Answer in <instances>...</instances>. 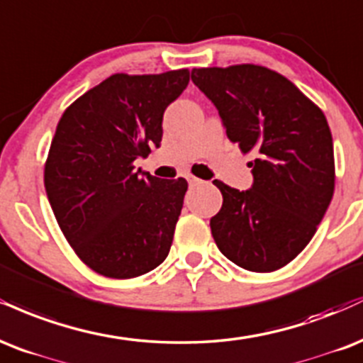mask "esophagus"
<instances>
[{
	"label": "esophagus",
	"mask_w": 363,
	"mask_h": 363,
	"mask_svg": "<svg viewBox=\"0 0 363 363\" xmlns=\"http://www.w3.org/2000/svg\"><path fill=\"white\" fill-rule=\"evenodd\" d=\"M186 180H189L190 186H195V185H200V183H203L202 180H200V178L194 177V174H189V177H186Z\"/></svg>",
	"instance_id": "obj_1"
}]
</instances>
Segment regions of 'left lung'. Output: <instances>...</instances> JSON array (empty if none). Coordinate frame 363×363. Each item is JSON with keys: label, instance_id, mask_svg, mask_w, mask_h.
Returning a JSON list of instances; mask_svg holds the SVG:
<instances>
[{"label": "left lung", "instance_id": "1", "mask_svg": "<svg viewBox=\"0 0 363 363\" xmlns=\"http://www.w3.org/2000/svg\"><path fill=\"white\" fill-rule=\"evenodd\" d=\"M191 81L219 110L229 140L257 155L250 190L214 180L223 194L211 219L217 248L245 270H279L313 240L333 199L325 113L292 81L257 64L195 67Z\"/></svg>", "mask_w": 363, "mask_h": 363}]
</instances>
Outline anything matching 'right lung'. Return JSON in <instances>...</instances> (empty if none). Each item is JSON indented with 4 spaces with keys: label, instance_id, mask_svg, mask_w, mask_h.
I'll return each mask as SVG.
<instances>
[{
    "label": "right lung",
    "instance_id": "add662e5",
    "mask_svg": "<svg viewBox=\"0 0 363 363\" xmlns=\"http://www.w3.org/2000/svg\"><path fill=\"white\" fill-rule=\"evenodd\" d=\"M189 81V69L117 72L72 101L57 123L47 199L71 248L96 274L134 279L168 257L189 183L134 172V161L160 146L166 106Z\"/></svg>",
    "mask_w": 363,
    "mask_h": 363
}]
</instances>
